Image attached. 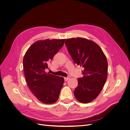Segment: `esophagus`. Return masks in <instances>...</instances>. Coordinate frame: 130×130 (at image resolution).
I'll return each instance as SVG.
<instances>
[{
  "label": "esophagus",
  "instance_id": "obj_1",
  "mask_svg": "<svg viewBox=\"0 0 130 130\" xmlns=\"http://www.w3.org/2000/svg\"><path fill=\"white\" fill-rule=\"evenodd\" d=\"M69 79H70V77H64V80L65 82L67 81Z\"/></svg>",
  "mask_w": 130,
  "mask_h": 130
}]
</instances>
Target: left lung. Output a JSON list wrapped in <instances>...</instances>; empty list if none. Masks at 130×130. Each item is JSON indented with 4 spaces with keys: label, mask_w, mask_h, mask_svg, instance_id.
Returning a JSON list of instances; mask_svg holds the SVG:
<instances>
[{
    "label": "left lung",
    "mask_w": 130,
    "mask_h": 130,
    "mask_svg": "<svg viewBox=\"0 0 130 130\" xmlns=\"http://www.w3.org/2000/svg\"><path fill=\"white\" fill-rule=\"evenodd\" d=\"M65 43L74 63L84 68V76L78 78L75 97L80 102L89 103L98 97L107 80L106 56L97 43L87 39H68Z\"/></svg>",
    "instance_id": "left-lung-1"
}]
</instances>
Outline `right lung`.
Wrapping results in <instances>:
<instances>
[{
    "label": "right lung",
    "mask_w": 130,
    "mask_h": 130,
    "mask_svg": "<svg viewBox=\"0 0 130 130\" xmlns=\"http://www.w3.org/2000/svg\"><path fill=\"white\" fill-rule=\"evenodd\" d=\"M65 39H46L34 42L28 49L23 59L26 82L31 91L40 101L53 104L58 99L64 83L62 77L46 73L47 63L62 47Z\"/></svg>",
    "instance_id": "add662e5"
}]
</instances>
